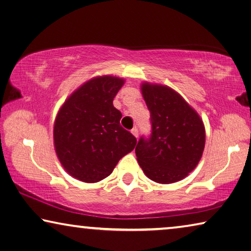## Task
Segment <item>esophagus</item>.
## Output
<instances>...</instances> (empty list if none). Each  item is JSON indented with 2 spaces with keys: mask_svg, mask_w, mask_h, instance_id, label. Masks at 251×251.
Returning a JSON list of instances; mask_svg holds the SVG:
<instances>
[{
  "mask_svg": "<svg viewBox=\"0 0 251 251\" xmlns=\"http://www.w3.org/2000/svg\"><path fill=\"white\" fill-rule=\"evenodd\" d=\"M131 133H132L135 138H138V135H139V131H138V128H133L132 130H131Z\"/></svg>",
  "mask_w": 251,
  "mask_h": 251,
  "instance_id": "obj_1",
  "label": "esophagus"
}]
</instances>
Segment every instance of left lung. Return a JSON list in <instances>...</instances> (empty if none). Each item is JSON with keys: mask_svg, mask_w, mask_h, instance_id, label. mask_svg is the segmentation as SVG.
Listing matches in <instances>:
<instances>
[{"mask_svg": "<svg viewBox=\"0 0 251 251\" xmlns=\"http://www.w3.org/2000/svg\"><path fill=\"white\" fill-rule=\"evenodd\" d=\"M141 91L150 111L151 134L139 139L138 162L155 182L179 181L195 169L202 155L206 142L202 120L169 87L143 83Z\"/></svg>", "mask_w": 251, "mask_h": 251, "instance_id": "8db88e82", "label": "left lung"}]
</instances>
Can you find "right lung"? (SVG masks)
Returning <instances> with one entry per match:
<instances>
[{
	"mask_svg": "<svg viewBox=\"0 0 251 251\" xmlns=\"http://www.w3.org/2000/svg\"><path fill=\"white\" fill-rule=\"evenodd\" d=\"M125 83L116 76H98L73 92L57 113L54 147L69 175L98 182L112 174L137 139L120 126L122 114L113 99Z\"/></svg>",
	"mask_w": 251,
	"mask_h": 251,
	"instance_id": "add662e5",
	"label": "right lung"
}]
</instances>
